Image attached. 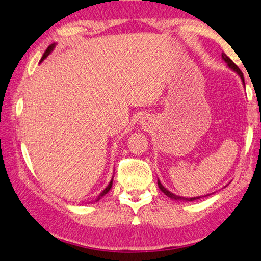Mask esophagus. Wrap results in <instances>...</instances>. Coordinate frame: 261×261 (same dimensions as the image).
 Segmentation results:
<instances>
[{
	"label": "esophagus",
	"instance_id": "esophagus-1",
	"mask_svg": "<svg viewBox=\"0 0 261 261\" xmlns=\"http://www.w3.org/2000/svg\"><path fill=\"white\" fill-rule=\"evenodd\" d=\"M142 122H143V125L149 126V125H150V122H151V119L150 118H144Z\"/></svg>",
	"mask_w": 261,
	"mask_h": 261
}]
</instances>
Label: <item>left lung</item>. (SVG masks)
<instances>
[{
	"mask_svg": "<svg viewBox=\"0 0 261 261\" xmlns=\"http://www.w3.org/2000/svg\"><path fill=\"white\" fill-rule=\"evenodd\" d=\"M222 60H223V61H224L225 63H227V66H228L229 69H231L232 71L236 72V74L239 76V77H241L242 82H243V84H244V87H245V82H244V76H243V72L241 71V69H239V68H238L236 65H234L232 60L230 59L229 57H227V54H224V53H222ZM157 184H159V187H160V190H161L162 192H163V193H164L166 196H169L170 199L174 200V201H185V202H187V201H194V200L201 198V196H194V198H185V196L176 195V194H174V193H172V192H170L169 190H166L165 187H164V186L162 185V184H161L160 179H159V180H157ZM207 195H209V194H207ZM207 195H206V196H207Z\"/></svg>",
	"mask_w": 261,
	"mask_h": 261,
	"instance_id": "left-lung-1",
	"label": "left lung"
}]
</instances>
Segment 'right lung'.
<instances>
[{
  "instance_id": "right-lung-1",
  "label": "right lung",
  "mask_w": 261,
  "mask_h": 261,
  "mask_svg": "<svg viewBox=\"0 0 261 261\" xmlns=\"http://www.w3.org/2000/svg\"><path fill=\"white\" fill-rule=\"evenodd\" d=\"M55 46H57V42H53V44L52 45H49L48 47H47V49L45 50V53H44V55H42V58L40 59V61H39V63H41L42 61H44V60L47 58V57H48V55L50 54V53H52L53 52V50H54V48H55ZM112 184H113V177H112V179H111V181L109 182V185L108 186H106L105 187V189H104V191H101L100 192V194L99 195H98L97 196V199L95 200V201L97 202V201H99V199H101L102 198V196H104L106 193H108V192L111 190V187H112Z\"/></svg>"
}]
</instances>
